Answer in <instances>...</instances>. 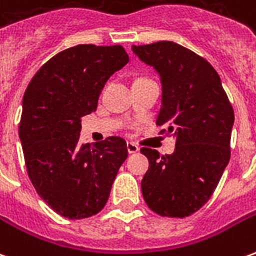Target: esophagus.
I'll list each match as a JSON object with an SVG mask.
<instances>
[{
	"instance_id": "obj_1",
	"label": "esophagus",
	"mask_w": 256,
	"mask_h": 256,
	"mask_svg": "<svg viewBox=\"0 0 256 256\" xmlns=\"http://www.w3.org/2000/svg\"><path fill=\"white\" fill-rule=\"evenodd\" d=\"M126 148H128V154H136V152H138L140 146L137 144H134V142H128L126 144Z\"/></svg>"
}]
</instances>
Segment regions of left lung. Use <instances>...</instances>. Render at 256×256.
I'll use <instances>...</instances> for the list:
<instances>
[{
	"instance_id": "left-lung-1",
	"label": "left lung",
	"mask_w": 256,
	"mask_h": 256,
	"mask_svg": "<svg viewBox=\"0 0 256 256\" xmlns=\"http://www.w3.org/2000/svg\"><path fill=\"white\" fill-rule=\"evenodd\" d=\"M132 50L159 75L156 123L176 138L172 155L141 150L150 160L142 196L156 214L185 218L207 203L229 163L233 108L218 72L192 50L172 41L133 45Z\"/></svg>"
}]
</instances>
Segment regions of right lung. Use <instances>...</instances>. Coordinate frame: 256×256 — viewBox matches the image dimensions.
<instances>
[{
  "mask_svg": "<svg viewBox=\"0 0 256 256\" xmlns=\"http://www.w3.org/2000/svg\"><path fill=\"white\" fill-rule=\"evenodd\" d=\"M128 63L119 45H78L53 56L23 96L19 137L36 193L70 220L96 215L106 206L126 141L108 137L80 144V118L96 111L106 82Z\"/></svg>",
  "mask_w": 256,
  "mask_h": 256,
  "instance_id": "obj_1",
  "label": "right lung"
}]
</instances>
